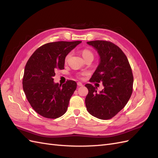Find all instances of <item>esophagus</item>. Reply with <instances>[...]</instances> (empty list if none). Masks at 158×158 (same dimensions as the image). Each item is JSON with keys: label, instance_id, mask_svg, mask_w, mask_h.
<instances>
[{"label": "esophagus", "instance_id": "1", "mask_svg": "<svg viewBox=\"0 0 158 158\" xmlns=\"http://www.w3.org/2000/svg\"><path fill=\"white\" fill-rule=\"evenodd\" d=\"M77 85H78V86H83V84L81 83V82H78Z\"/></svg>", "mask_w": 158, "mask_h": 158}]
</instances>
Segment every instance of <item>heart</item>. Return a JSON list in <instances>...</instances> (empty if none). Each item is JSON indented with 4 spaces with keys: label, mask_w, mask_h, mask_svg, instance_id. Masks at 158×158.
Masks as SVG:
<instances>
[{
    "label": "heart",
    "mask_w": 158,
    "mask_h": 158,
    "mask_svg": "<svg viewBox=\"0 0 158 158\" xmlns=\"http://www.w3.org/2000/svg\"><path fill=\"white\" fill-rule=\"evenodd\" d=\"M82 56H83V58H84V59H85V58H87V57H88V56H93V57H94L92 52H91L90 51L88 50V49H84V50H83V51H82ZM70 56V53H69V54H68L67 55H66V58H65V61H66V62L68 61Z\"/></svg>",
    "instance_id": "obj_1"
}]
</instances>
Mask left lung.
Masks as SVG:
<instances>
[{
	"label": "left lung",
	"mask_w": 158,
	"mask_h": 158,
	"mask_svg": "<svg viewBox=\"0 0 158 158\" xmlns=\"http://www.w3.org/2000/svg\"><path fill=\"white\" fill-rule=\"evenodd\" d=\"M87 44L93 47L99 56V64L89 82H102L104 88L98 92L97 87L85 84L88 89L85 106L92 116L107 120L123 109L131 96L132 70L125 53L113 43L97 40Z\"/></svg>",
	"instance_id": "8db88e82"
}]
</instances>
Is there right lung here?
I'll use <instances>...</instances> for the list:
<instances>
[{
  "instance_id": "1",
  "label": "right lung",
  "mask_w": 158,
  "mask_h": 158,
  "mask_svg": "<svg viewBox=\"0 0 158 158\" xmlns=\"http://www.w3.org/2000/svg\"><path fill=\"white\" fill-rule=\"evenodd\" d=\"M81 41H57L38 48L25 66L23 89L32 108L42 117L56 118L68 109L70 99L77 84L67 80L65 84L55 83L56 70L64 69L66 55Z\"/></svg>"
}]
</instances>
